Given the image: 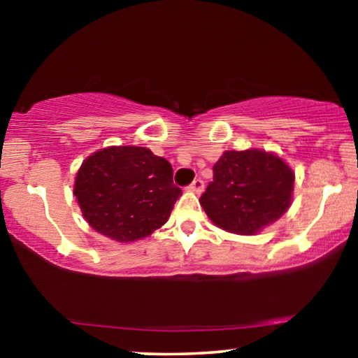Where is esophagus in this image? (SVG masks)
I'll return each mask as SVG.
<instances>
[{
  "label": "esophagus",
  "mask_w": 358,
  "mask_h": 358,
  "mask_svg": "<svg viewBox=\"0 0 358 358\" xmlns=\"http://www.w3.org/2000/svg\"><path fill=\"white\" fill-rule=\"evenodd\" d=\"M190 192H195V194H202V190H203V180L202 179H195L192 184L189 185L187 187Z\"/></svg>",
  "instance_id": "34e87169"
}]
</instances>
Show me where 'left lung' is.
<instances>
[{"label":"left lung","mask_w":358,"mask_h":358,"mask_svg":"<svg viewBox=\"0 0 358 358\" xmlns=\"http://www.w3.org/2000/svg\"><path fill=\"white\" fill-rule=\"evenodd\" d=\"M295 174L277 155L264 150L224 151L213 180L200 197L207 217L224 231L256 234L292 205Z\"/></svg>","instance_id":"left-lung-1"}]
</instances>
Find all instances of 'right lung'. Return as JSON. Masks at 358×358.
Returning <instances> with one entry per match:
<instances>
[{"label": "right lung", "mask_w": 358, "mask_h": 358, "mask_svg": "<svg viewBox=\"0 0 358 358\" xmlns=\"http://www.w3.org/2000/svg\"><path fill=\"white\" fill-rule=\"evenodd\" d=\"M73 194L91 228L131 243L168 222L182 190L168 159L143 146H109L83 161Z\"/></svg>", "instance_id": "add662e5"}]
</instances>
